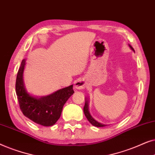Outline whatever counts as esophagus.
I'll return each instance as SVG.
<instances>
[{
    "label": "esophagus",
    "instance_id": "1",
    "mask_svg": "<svg viewBox=\"0 0 155 155\" xmlns=\"http://www.w3.org/2000/svg\"><path fill=\"white\" fill-rule=\"evenodd\" d=\"M87 86L85 80L82 78H80L75 80V88L76 90H82L84 89Z\"/></svg>",
    "mask_w": 155,
    "mask_h": 155
}]
</instances>
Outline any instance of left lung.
<instances>
[{
  "mask_svg": "<svg viewBox=\"0 0 155 155\" xmlns=\"http://www.w3.org/2000/svg\"><path fill=\"white\" fill-rule=\"evenodd\" d=\"M128 46H129V48H130L133 52H135V51H134V49H133V48L130 45V44H128ZM89 102H90V100H89L88 98H87V97H86V98H85V104H84L83 111H84V115H85L87 119L88 120V121L90 122L91 124L93 125V126H96V127H104V126H107V125L102 124H101V123L98 122L97 120H95L94 118L92 117V115H91L90 113V111H89Z\"/></svg>",
  "mask_w": 155,
  "mask_h": 155,
  "instance_id": "1",
  "label": "left lung"
}]
</instances>
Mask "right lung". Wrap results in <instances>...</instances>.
Instances as JSON below:
<instances>
[{
  "mask_svg": "<svg viewBox=\"0 0 155 155\" xmlns=\"http://www.w3.org/2000/svg\"><path fill=\"white\" fill-rule=\"evenodd\" d=\"M25 65L26 59H23L16 78L15 90L20 109L25 116L36 124L43 126H51L61 117L63 106L73 94V84L46 96L30 94L24 82Z\"/></svg>",
  "mask_w": 155,
  "mask_h": 155,
  "instance_id": "add662e5",
  "label": "right lung"
}]
</instances>
